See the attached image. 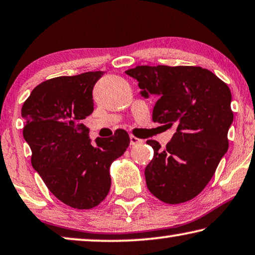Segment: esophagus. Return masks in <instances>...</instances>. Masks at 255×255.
<instances>
[{"label": "esophagus", "instance_id": "34e87169", "mask_svg": "<svg viewBox=\"0 0 255 255\" xmlns=\"http://www.w3.org/2000/svg\"><path fill=\"white\" fill-rule=\"evenodd\" d=\"M129 138H130V145H137V144H142L143 143V139L137 138V137L134 136V135L129 136Z\"/></svg>", "mask_w": 255, "mask_h": 255}]
</instances>
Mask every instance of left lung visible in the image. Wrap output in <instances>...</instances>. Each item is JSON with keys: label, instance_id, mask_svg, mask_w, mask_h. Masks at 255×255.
Masks as SVG:
<instances>
[{"label": "left lung", "instance_id": "obj_1", "mask_svg": "<svg viewBox=\"0 0 255 255\" xmlns=\"http://www.w3.org/2000/svg\"><path fill=\"white\" fill-rule=\"evenodd\" d=\"M126 74L138 82L145 98L155 95L152 120L177 129L164 148L146 140L154 151L145 168L148 191L168 204L194 199L228 149L234 119L229 87L213 72L194 66H137Z\"/></svg>", "mask_w": 255, "mask_h": 255}]
</instances>
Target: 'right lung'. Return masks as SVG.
Segmentation results:
<instances>
[{
	"instance_id": "1",
	"label": "right lung",
	"mask_w": 255,
	"mask_h": 255,
	"mask_svg": "<svg viewBox=\"0 0 255 255\" xmlns=\"http://www.w3.org/2000/svg\"><path fill=\"white\" fill-rule=\"evenodd\" d=\"M103 71L45 80L30 93L21 109L23 137L31 148V164L56 199L78 210L95 208L111 186L110 165L130 139L117 129L92 144L83 124L94 110L93 87Z\"/></svg>"
}]
</instances>
